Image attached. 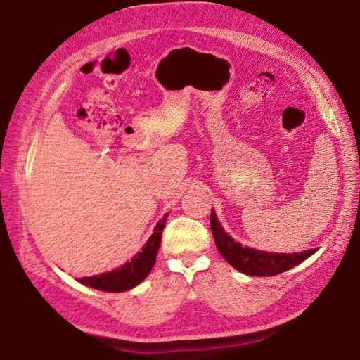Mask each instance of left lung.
Instances as JSON below:
<instances>
[{
	"label": "left lung",
	"instance_id": "1",
	"mask_svg": "<svg viewBox=\"0 0 360 360\" xmlns=\"http://www.w3.org/2000/svg\"><path fill=\"white\" fill-rule=\"evenodd\" d=\"M210 229L219 254L224 257L226 262L233 266L236 271L248 275H255V277H271V275L292 269L294 266L300 264L317 250L309 249L304 252H297V254H274V252H263L241 246L240 243H236L224 232L213 210L210 215Z\"/></svg>",
	"mask_w": 360,
	"mask_h": 360
}]
</instances>
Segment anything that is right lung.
<instances>
[{"mask_svg": "<svg viewBox=\"0 0 360 360\" xmlns=\"http://www.w3.org/2000/svg\"><path fill=\"white\" fill-rule=\"evenodd\" d=\"M168 215L159 219V223L155 227V233L150 236V240L145 244L143 249L139 254L131 258V262L120 266L119 269L112 272H105L96 277H85L80 278V283L86 286H91L98 290H105V292H124L134 288L136 285L147 277L153 266L156 263V255L160 246V236L165 227Z\"/></svg>", "mask_w": 360, "mask_h": 360, "instance_id": "obj_1", "label": "right lung"}]
</instances>
